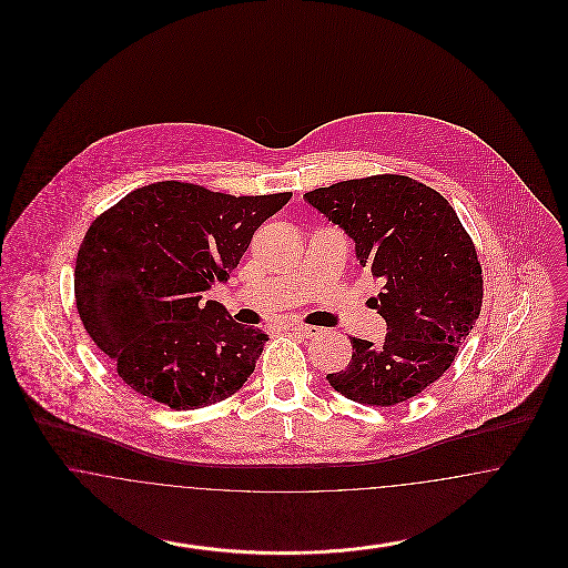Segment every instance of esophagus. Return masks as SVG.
Listing matches in <instances>:
<instances>
[{"mask_svg": "<svg viewBox=\"0 0 568 568\" xmlns=\"http://www.w3.org/2000/svg\"><path fill=\"white\" fill-rule=\"evenodd\" d=\"M287 329H292V332H300V334H302V336H306V338H313V336H317V334H320V327H315V325L287 324Z\"/></svg>", "mask_w": 568, "mask_h": 568, "instance_id": "1", "label": "esophagus"}]
</instances>
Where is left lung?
Wrapping results in <instances>:
<instances>
[{
    "mask_svg": "<svg viewBox=\"0 0 568 568\" xmlns=\"http://www.w3.org/2000/svg\"><path fill=\"white\" fill-rule=\"evenodd\" d=\"M304 200L352 236L359 264L383 283L375 308L385 343L352 336L349 366L327 383L368 406L422 394L454 364L484 302L481 262L454 206L403 174L343 181Z\"/></svg>",
    "mask_w": 568,
    "mask_h": 568,
    "instance_id": "left-lung-1",
    "label": "left lung"
}]
</instances>
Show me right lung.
I'll use <instances>...</instances> for the list:
<instances>
[{
  "instance_id": "add662e5",
  "label": "right lung",
  "mask_w": 568,
  "mask_h": 568,
  "mask_svg": "<svg viewBox=\"0 0 568 568\" xmlns=\"http://www.w3.org/2000/svg\"><path fill=\"white\" fill-rule=\"evenodd\" d=\"M290 197L162 181L93 219L74 268L77 308L135 394L190 410L243 387L268 336L236 324L215 300H200L227 281L253 232Z\"/></svg>"
}]
</instances>
